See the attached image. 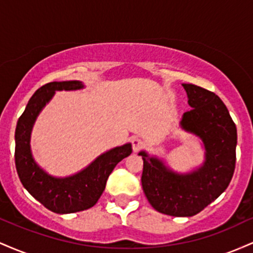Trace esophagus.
Wrapping results in <instances>:
<instances>
[{
    "mask_svg": "<svg viewBox=\"0 0 253 253\" xmlns=\"http://www.w3.org/2000/svg\"><path fill=\"white\" fill-rule=\"evenodd\" d=\"M143 145H144L143 140H141L140 138H138V136H135V138L132 139V147L134 152H138V151L143 147Z\"/></svg>",
    "mask_w": 253,
    "mask_h": 253,
    "instance_id": "obj_1",
    "label": "esophagus"
}]
</instances>
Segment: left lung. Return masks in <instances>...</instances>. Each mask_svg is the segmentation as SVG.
I'll use <instances>...</instances> for the list:
<instances>
[{
  "label": "left lung",
  "mask_w": 253,
  "mask_h": 253,
  "mask_svg": "<svg viewBox=\"0 0 253 253\" xmlns=\"http://www.w3.org/2000/svg\"><path fill=\"white\" fill-rule=\"evenodd\" d=\"M190 110L181 126L202 139L206 161L200 169L178 175L159 159L141 151V184L147 200L159 213L193 216L205 210L228 187L236 169L237 127L227 107L213 91L195 84H183Z\"/></svg>",
  "instance_id": "left-lung-1"
}]
</instances>
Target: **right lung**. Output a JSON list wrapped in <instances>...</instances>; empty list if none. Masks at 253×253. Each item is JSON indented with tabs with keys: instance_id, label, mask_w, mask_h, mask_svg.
I'll return each mask as SVG.
<instances>
[{
	"instance_id": "1",
	"label": "right lung",
	"mask_w": 253,
	"mask_h": 253,
	"mask_svg": "<svg viewBox=\"0 0 253 253\" xmlns=\"http://www.w3.org/2000/svg\"><path fill=\"white\" fill-rule=\"evenodd\" d=\"M83 88L80 81L51 82L40 86L28 101L19 118L15 130V165L22 185L47 210L58 214L81 211L92 207L106 188L107 179L119 162L132 153V145L103 153L86 169L66 178H56L40 169L32 158L30 138L40 110L51 100L56 90Z\"/></svg>"
}]
</instances>
